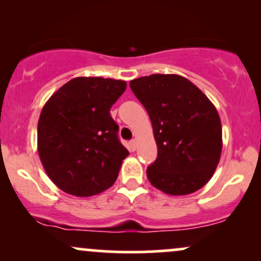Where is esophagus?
Segmentation results:
<instances>
[{"label":"esophagus","mask_w":261,"mask_h":261,"mask_svg":"<svg viewBox=\"0 0 261 261\" xmlns=\"http://www.w3.org/2000/svg\"><path fill=\"white\" fill-rule=\"evenodd\" d=\"M137 148V142L135 140H133V141H130V149L131 151H135V149Z\"/></svg>","instance_id":"34e87169"}]
</instances>
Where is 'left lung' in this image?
I'll return each mask as SVG.
<instances>
[{"label":"left lung","instance_id":"obj_1","mask_svg":"<svg viewBox=\"0 0 261 261\" xmlns=\"http://www.w3.org/2000/svg\"><path fill=\"white\" fill-rule=\"evenodd\" d=\"M151 119L157 160L147 178L168 195H188L214 175L222 152V126L214 104L179 74H151L130 81Z\"/></svg>","mask_w":261,"mask_h":261}]
</instances>
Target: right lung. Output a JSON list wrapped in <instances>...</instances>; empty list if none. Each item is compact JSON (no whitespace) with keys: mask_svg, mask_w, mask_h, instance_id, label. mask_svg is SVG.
<instances>
[{"mask_svg":"<svg viewBox=\"0 0 261 261\" xmlns=\"http://www.w3.org/2000/svg\"><path fill=\"white\" fill-rule=\"evenodd\" d=\"M125 89V81L76 77L45 103L38 121L39 157L65 193L93 196L115 182L128 151L110 108Z\"/></svg>","mask_w":261,"mask_h":261,"instance_id":"1","label":"right lung"}]
</instances>
